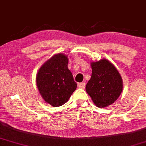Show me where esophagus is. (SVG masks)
<instances>
[{"mask_svg": "<svg viewBox=\"0 0 146 146\" xmlns=\"http://www.w3.org/2000/svg\"><path fill=\"white\" fill-rule=\"evenodd\" d=\"M85 86H86L85 82H82V83H79L78 84V87L80 88L84 89V88H85Z\"/></svg>", "mask_w": 146, "mask_h": 146, "instance_id": "1", "label": "esophagus"}]
</instances>
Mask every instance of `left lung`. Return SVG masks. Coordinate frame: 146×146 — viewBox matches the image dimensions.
<instances>
[{
    "mask_svg": "<svg viewBox=\"0 0 146 146\" xmlns=\"http://www.w3.org/2000/svg\"><path fill=\"white\" fill-rule=\"evenodd\" d=\"M92 75L86 90L94 103L105 108L113 103L122 90L121 76L113 64L106 59L91 63Z\"/></svg>",
    "mask_w": 146,
    "mask_h": 146,
    "instance_id": "8db88e82",
    "label": "left lung"
}]
</instances>
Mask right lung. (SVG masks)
Instances as JSON below:
<instances>
[{
	"instance_id": "obj_1",
	"label": "right lung",
	"mask_w": 146,
	"mask_h": 146,
	"mask_svg": "<svg viewBox=\"0 0 146 146\" xmlns=\"http://www.w3.org/2000/svg\"><path fill=\"white\" fill-rule=\"evenodd\" d=\"M36 86L43 99L53 107L66 103L76 90L77 83L68 68V58L58 54L44 63L38 70Z\"/></svg>"
}]
</instances>
